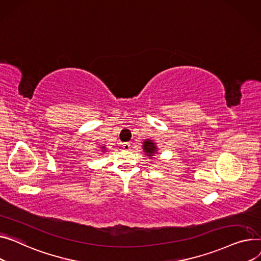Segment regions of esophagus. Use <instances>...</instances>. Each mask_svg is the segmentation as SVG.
<instances>
[{"label": "esophagus", "instance_id": "34e87169", "mask_svg": "<svg viewBox=\"0 0 261 261\" xmlns=\"http://www.w3.org/2000/svg\"><path fill=\"white\" fill-rule=\"evenodd\" d=\"M122 147H123L124 150H129V149H130V143L125 142V143L122 144Z\"/></svg>", "mask_w": 261, "mask_h": 261}]
</instances>
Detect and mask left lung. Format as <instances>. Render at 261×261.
Listing matches in <instances>:
<instances>
[{"label":"left lung","mask_w":261,"mask_h":261,"mask_svg":"<svg viewBox=\"0 0 261 261\" xmlns=\"http://www.w3.org/2000/svg\"><path fill=\"white\" fill-rule=\"evenodd\" d=\"M143 150L146 154V156L149 157V159L152 158V156H154L156 152H157V146H156V143L152 141V140H149V139H146L144 140L143 142Z\"/></svg>","instance_id":"obj_1"}]
</instances>
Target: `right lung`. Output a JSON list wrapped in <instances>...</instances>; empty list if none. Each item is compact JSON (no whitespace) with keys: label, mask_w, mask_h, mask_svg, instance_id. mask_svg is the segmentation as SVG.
Segmentation results:
<instances>
[{"label":"right lung","mask_w":261,"mask_h":261,"mask_svg":"<svg viewBox=\"0 0 261 261\" xmlns=\"http://www.w3.org/2000/svg\"><path fill=\"white\" fill-rule=\"evenodd\" d=\"M102 150H105V147H104V146H102Z\"/></svg>","instance_id":"add662e5"}]
</instances>
